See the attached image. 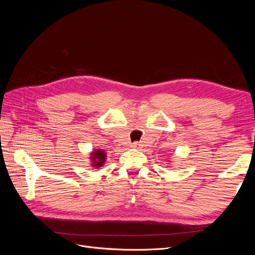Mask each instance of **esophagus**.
I'll return each mask as SVG.
<instances>
[{
  "instance_id": "obj_1",
  "label": "esophagus",
  "mask_w": 255,
  "mask_h": 255,
  "mask_svg": "<svg viewBox=\"0 0 255 255\" xmlns=\"http://www.w3.org/2000/svg\"><path fill=\"white\" fill-rule=\"evenodd\" d=\"M132 148L134 149H140L141 148V143L139 141H135L132 143Z\"/></svg>"
}]
</instances>
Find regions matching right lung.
<instances>
[{
	"label": "right lung",
	"mask_w": 255,
	"mask_h": 255,
	"mask_svg": "<svg viewBox=\"0 0 255 255\" xmlns=\"http://www.w3.org/2000/svg\"><path fill=\"white\" fill-rule=\"evenodd\" d=\"M92 155V157H91V159H92V161H94V166H96V167H101L103 164H104V161H105V153H104V151H102L101 149H98V150H96L94 153L91 154Z\"/></svg>",
	"instance_id": "obj_1"
}]
</instances>
